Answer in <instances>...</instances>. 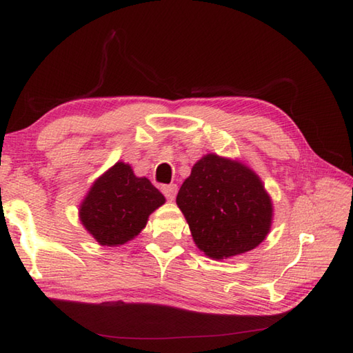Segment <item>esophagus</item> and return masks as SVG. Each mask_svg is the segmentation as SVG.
Segmentation results:
<instances>
[{
  "mask_svg": "<svg viewBox=\"0 0 353 353\" xmlns=\"http://www.w3.org/2000/svg\"><path fill=\"white\" fill-rule=\"evenodd\" d=\"M162 192L163 196L167 197L170 201H172L176 199V194H177V185L176 183H170V185H163L162 186Z\"/></svg>",
  "mask_w": 353,
  "mask_h": 353,
  "instance_id": "1",
  "label": "esophagus"
}]
</instances>
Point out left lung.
<instances>
[{
	"label": "left lung",
	"mask_w": 353,
	"mask_h": 353,
	"mask_svg": "<svg viewBox=\"0 0 353 353\" xmlns=\"http://www.w3.org/2000/svg\"><path fill=\"white\" fill-rule=\"evenodd\" d=\"M176 203L190 224L194 243L212 259L254 249L272 228V199L256 172L214 153L194 165Z\"/></svg>",
	"instance_id": "1"
}]
</instances>
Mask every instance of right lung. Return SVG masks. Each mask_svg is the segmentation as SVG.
<instances>
[{"label": "right lung", "mask_w": 353, "mask_h": 353, "mask_svg": "<svg viewBox=\"0 0 353 353\" xmlns=\"http://www.w3.org/2000/svg\"><path fill=\"white\" fill-rule=\"evenodd\" d=\"M165 197L129 163L117 162L100 176L80 205V221L101 245H121L145 228Z\"/></svg>", "instance_id": "right-lung-1"}]
</instances>
